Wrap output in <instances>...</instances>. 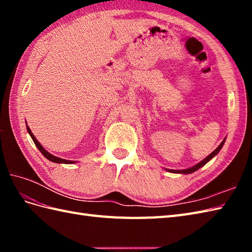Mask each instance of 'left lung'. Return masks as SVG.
Masks as SVG:
<instances>
[{
	"label": "left lung",
	"instance_id": "left-lung-1",
	"mask_svg": "<svg viewBox=\"0 0 252 252\" xmlns=\"http://www.w3.org/2000/svg\"><path fill=\"white\" fill-rule=\"evenodd\" d=\"M224 142H225V138H224L223 140V142L220 144V145L218 146V148L217 149H215V151H213L210 155H209V156H207L205 159L203 160H201V161L199 162V163H197V164H195L194 167H191V168H189V169H184V170H169V169H167L169 172H172V173H181V174H189V173H192V172H195L196 170H198L199 168H201L202 165H205L208 161H210V160L216 156V155L221 151V148L223 147V145H224Z\"/></svg>",
	"mask_w": 252,
	"mask_h": 252
}]
</instances>
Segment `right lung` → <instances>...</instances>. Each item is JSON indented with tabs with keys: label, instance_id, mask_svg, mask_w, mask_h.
Returning a JSON list of instances; mask_svg holds the SVG:
<instances>
[{
	"label": "right lung",
	"instance_id": "obj_1",
	"mask_svg": "<svg viewBox=\"0 0 252 252\" xmlns=\"http://www.w3.org/2000/svg\"><path fill=\"white\" fill-rule=\"evenodd\" d=\"M27 131H28V133L30 134V136H31V138H32V141L34 142V144H35V146L37 147V149H39V151L42 153V155H43V156L46 158V159H49L50 161H53V162H56V163H66V164H70V163H76V161H72V160H66V159H63V158H60V157H56V156H54V155H52V154H50L49 152L47 151H45V149L42 147V145L41 144L37 142V140L35 138V136L32 134V132H31V130L29 129V126H27Z\"/></svg>",
	"mask_w": 252,
	"mask_h": 252
}]
</instances>
